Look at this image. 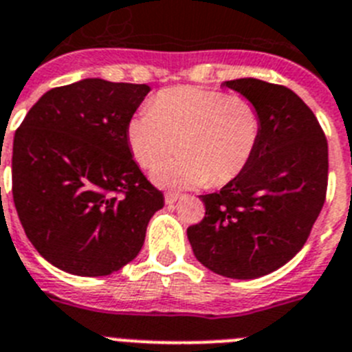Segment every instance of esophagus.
Segmentation results:
<instances>
[{
	"label": "esophagus",
	"mask_w": 352,
	"mask_h": 352,
	"mask_svg": "<svg viewBox=\"0 0 352 352\" xmlns=\"http://www.w3.org/2000/svg\"><path fill=\"white\" fill-rule=\"evenodd\" d=\"M179 194H176V192H167V194H165V203H167V205H174V203H176V201L179 199Z\"/></svg>",
	"instance_id": "34e87169"
}]
</instances>
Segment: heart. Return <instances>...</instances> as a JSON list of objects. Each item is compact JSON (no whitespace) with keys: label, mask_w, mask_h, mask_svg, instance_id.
Returning a JSON list of instances; mask_svg holds the SVG:
<instances>
[{"label":"heart","mask_w":352,"mask_h":352,"mask_svg":"<svg viewBox=\"0 0 352 352\" xmlns=\"http://www.w3.org/2000/svg\"><path fill=\"white\" fill-rule=\"evenodd\" d=\"M262 119L244 96L196 87L164 90L126 128L133 158L155 169L177 151L178 161L155 170L162 187H221L242 174L256 151Z\"/></svg>","instance_id":"1"}]
</instances>
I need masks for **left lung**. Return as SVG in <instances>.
Returning <instances> with one entry per match:
<instances>
[{
	"instance_id": "8db88e82",
	"label": "left lung",
	"mask_w": 352,
	"mask_h": 352,
	"mask_svg": "<svg viewBox=\"0 0 352 352\" xmlns=\"http://www.w3.org/2000/svg\"><path fill=\"white\" fill-rule=\"evenodd\" d=\"M222 87L256 104L260 140L242 174L201 196L205 219L187 236L206 269L254 279L290 262L310 236L326 201L327 140L308 104L287 87L256 78Z\"/></svg>"
}]
</instances>
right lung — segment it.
Segmentation results:
<instances>
[{
  "mask_svg": "<svg viewBox=\"0 0 352 352\" xmlns=\"http://www.w3.org/2000/svg\"><path fill=\"white\" fill-rule=\"evenodd\" d=\"M147 85L87 78L47 90L14 135L12 194L26 236L51 265L108 276L144 245L164 206L126 128Z\"/></svg>",
  "mask_w": 352,
  "mask_h": 352,
  "instance_id": "right-lung-1",
  "label": "right lung"
}]
</instances>
